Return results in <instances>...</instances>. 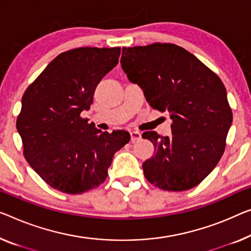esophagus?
Listing matches in <instances>:
<instances>
[{"label":"esophagus","instance_id":"1","mask_svg":"<svg viewBox=\"0 0 251 251\" xmlns=\"http://www.w3.org/2000/svg\"><path fill=\"white\" fill-rule=\"evenodd\" d=\"M130 140H132V142L141 140V133L137 132V130H130Z\"/></svg>","mask_w":251,"mask_h":251}]
</instances>
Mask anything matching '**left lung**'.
I'll return each instance as SVG.
<instances>
[{
  "instance_id": "obj_1",
  "label": "left lung",
  "mask_w": 251,
  "mask_h": 251,
  "mask_svg": "<svg viewBox=\"0 0 251 251\" xmlns=\"http://www.w3.org/2000/svg\"><path fill=\"white\" fill-rule=\"evenodd\" d=\"M122 69L143 90L153 109L169 113L171 135L144 132L155 154L143 163L144 176L159 188L182 192L212 173L226 149L232 124L226 90L196 56L174 44L123 47Z\"/></svg>"
}]
</instances>
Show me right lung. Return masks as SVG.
I'll list each match as a JSON object with an SVG mask.
<instances>
[{
  "label": "right lung",
  "instance_id": "right-lung-1",
  "mask_svg": "<svg viewBox=\"0 0 251 251\" xmlns=\"http://www.w3.org/2000/svg\"><path fill=\"white\" fill-rule=\"evenodd\" d=\"M121 48L64 51L25 90L17 129L24 154L54 189L82 194L106 180L114 154L130 140L123 129L101 132L81 113L89 110L101 78L118 64Z\"/></svg>",
  "mask_w": 251,
  "mask_h": 251
}]
</instances>
